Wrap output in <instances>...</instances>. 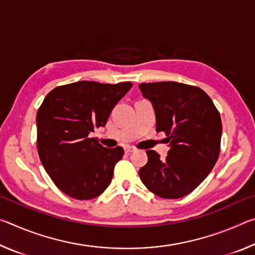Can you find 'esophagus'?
<instances>
[{"mask_svg":"<svg viewBox=\"0 0 255 255\" xmlns=\"http://www.w3.org/2000/svg\"><path fill=\"white\" fill-rule=\"evenodd\" d=\"M136 150V148L133 147V146H126V147H125V152L126 153H132V152H135Z\"/></svg>","mask_w":255,"mask_h":255,"instance_id":"obj_1","label":"esophagus"}]
</instances>
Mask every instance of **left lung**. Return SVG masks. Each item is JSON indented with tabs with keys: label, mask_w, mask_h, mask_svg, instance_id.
I'll list each match as a JSON object with an SVG mask.
<instances>
[{
	"label": "left lung",
	"mask_w": 255,
	"mask_h": 255,
	"mask_svg": "<svg viewBox=\"0 0 255 255\" xmlns=\"http://www.w3.org/2000/svg\"><path fill=\"white\" fill-rule=\"evenodd\" d=\"M144 98L152 102L156 131H163L170 150L161 158L146 150L147 164L140 167L141 182L164 199L192 192L213 170L221 152L222 120L204 90L178 82L141 83Z\"/></svg>",
	"instance_id": "obj_1"
}]
</instances>
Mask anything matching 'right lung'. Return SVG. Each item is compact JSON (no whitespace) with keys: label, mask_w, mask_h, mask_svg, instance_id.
<instances>
[{"label":"right lung","mask_w":255,"mask_h":255,"mask_svg":"<svg viewBox=\"0 0 255 255\" xmlns=\"http://www.w3.org/2000/svg\"><path fill=\"white\" fill-rule=\"evenodd\" d=\"M131 82L103 84L79 81L57 86L37 112V147L40 161L59 190L77 200L100 196L123 158L124 148H107L90 137L103 127Z\"/></svg>","instance_id":"obj_1"}]
</instances>
